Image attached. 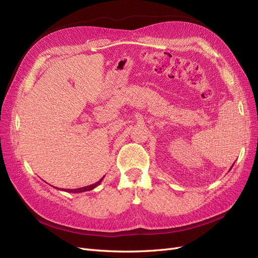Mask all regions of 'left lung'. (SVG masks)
<instances>
[{"instance_id": "left-lung-1", "label": "left lung", "mask_w": 258, "mask_h": 258, "mask_svg": "<svg viewBox=\"0 0 258 258\" xmlns=\"http://www.w3.org/2000/svg\"><path fill=\"white\" fill-rule=\"evenodd\" d=\"M232 166H233V165H232Z\"/></svg>"}]
</instances>
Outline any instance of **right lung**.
Wrapping results in <instances>:
<instances>
[{"label":"right lung","instance_id":"right-lung-1","mask_svg":"<svg viewBox=\"0 0 258 258\" xmlns=\"http://www.w3.org/2000/svg\"><path fill=\"white\" fill-rule=\"evenodd\" d=\"M104 178V176L100 179V181H98L97 183H95V184H91V185H88V186H85V187H80V188H76V189H62V188H60L61 190H63V191H67V192H74V194H80V192H84V191H88V190H91V189H93V188H96V187L98 186V185H100V183L102 182V179Z\"/></svg>","mask_w":258,"mask_h":258}]
</instances>
